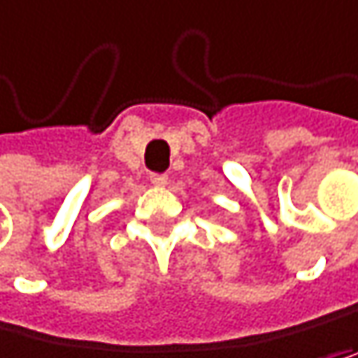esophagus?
Returning a JSON list of instances; mask_svg holds the SVG:
<instances>
[{"label":"esophagus","instance_id":"1","mask_svg":"<svg viewBox=\"0 0 358 358\" xmlns=\"http://www.w3.org/2000/svg\"><path fill=\"white\" fill-rule=\"evenodd\" d=\"M166 181H168V175H164V172H152L150 175L152 186H166Z\"/></svg>","mask_w":358,"mask_h":358}]
</instances>
